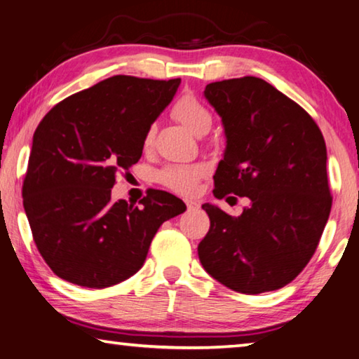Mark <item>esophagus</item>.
Wrapping results in <instances>:
<instances>
[{
	"mask_svg": "<svg viewBox=\"0 0 359 359\" xmlns=\"http://www.w3.org/2000/svg\"><path fill=\"white\" fill-rule=\"evenodd\" d=\"M185 204H187V209L190 212L199 209V203L194 201V199H185Z\"/></svg>",
	"mask_w": 359,
	"mask_h": 359,
	"instance_id": "obj_1",
	"label": "esophagus"
}]
</instances>
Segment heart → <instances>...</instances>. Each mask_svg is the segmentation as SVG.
<instances>
[{
  "label": "heart",
  "mask_w": 359,
  "mask_h": 359,
  "mask_svg": "<svg viewBox=\"0 0 359 359\" xmlns=\"http://www.w3.org/2000/svg\"><path fill=\"white\" fill-rule=\"evenodd\" d=\"M172 114L175 118H179L187 128H190L194 135H205L212 126V114L209 109L205 107L196 96L190 93L182 95L180 98L175 101L172 107ZM154 141V128L147 130L144 136V145H149ZM205 174V168L203 165H169L163 168L158 172V182L161 185L172 191H177L182 194H190L196 190L198 182L203 179Z\"/></svg>",
  "instance_id": "heart-1"
}]
</instances>
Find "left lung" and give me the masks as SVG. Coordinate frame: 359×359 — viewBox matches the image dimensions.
Instances as JSON below:
<instances>
[{
  "instance_id": "left-lung-1",
  "label": "left lung",
  "mask_w": 359,
  "mask_h": 359,
  "mask_svg": "<svg viewBox=\"0 0 359 359\" xmlns=\"http://www.w3.org/2000/svg\"><path fill=\"white\" fill-rule=\"evenodd\" d=\"M204 96L226 136L214 196H247L250 205L231 217L203 204L210 228L198 245L199 261L239 293L278 290L311 261L330 217L323 135L299 104L263 79L212 82Z\"/></svg>"
}]
</instances>
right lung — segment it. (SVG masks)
Returning <instances> with one entry per match:
<instances>
[{"label": "right lung", "mask_w": 359, "mask_h": 359, "mask_svg": "<svg viewBox=\"0 0 359 359\" xmlns=\"http://www.w3.org/2000/svg\"><path fill=\"white\" fill-rule=\"evenodd\" d=\"M180 79L114 76L60 101L33 136L23 180V208L34 244L66 282L106 288L130 278L147 258L150 242L187 205L151 190L137 208L114 203L121 169L136 165L144 136L172 101Z\"/></svg>", "instance_id": "add662e5"}]
</instances>
